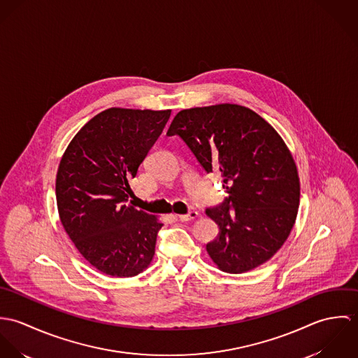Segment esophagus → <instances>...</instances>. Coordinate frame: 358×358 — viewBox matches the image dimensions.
Masks as SVG:
<instances>
[{
	"instance_id": "1",
	"label": "esophagus",
	"mask_w": 358,
	"mask_h": 358,
	"mask_svg": "<svg viewBox=\"0 0 358 358\" xmlns=\"http://www.w3.org/2000/svg\"><path fill=\"white\" fill-rule=\"evenodd\" d=\"M199 217V212L197 210H190L189 213L186 215H178V219L180 222H190V220H194Z\"/></svg>"
}]
</instances>
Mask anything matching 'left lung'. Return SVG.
<instances>
[{
	"instance_id": "1",
	"label": "left lung",
	"mask_w": 358,
	"mask_h": 358,
	"mask_svg": "<svg viewBox=\"0 0 358 358\" xmlns=\"http://www.w3.org/2000/svg\"><path fill=\"white\" fill-rule=\"evenodd\" d=\"M166 134L179 135L208 173L223 178L229 197L205 210L219 227L206 244L217 268L240 274L273 257L301 199L296 164L278 132L254 110L222 103L179 111Z\"/></svg>"
}]
</instances>
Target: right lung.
Here are the masks:
<instances>
[{"instance_id": "add662e5", "label": "right lung", "mask_w": 358, "mask_h": 358, "mask_svg": "<svg viewBox=\"0 0 358 358\" xmlns=\"http://www.w3.org/2000/svg\"><path fill=\"white\" fill-rule=\"evenodd\" d=\"M171 110L110 107L91 118L69 143L56 173V204L78 252L111 277L149 267L162 223L127 204L128 180L168 122Z\"/></svg>"}]
</instances>
